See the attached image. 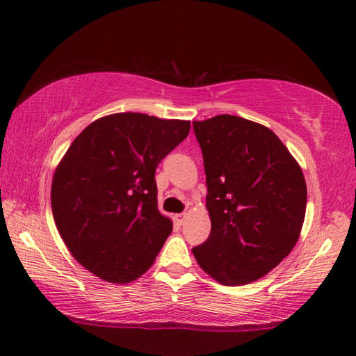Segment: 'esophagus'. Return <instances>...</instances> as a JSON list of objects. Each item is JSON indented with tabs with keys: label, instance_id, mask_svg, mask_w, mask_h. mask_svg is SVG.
<instances>
[{
	"label": "esophagus",
	"instance_id": "esophagus-1",
	"mask_svg": "<svg viewBox=\"0 0 356 356\" xmlns=\"http://www.w3.org/2000/svg\"><path fill=\"white\" fill-rule=\"evenodd\" d=\"M186 216H188L186 213H177L176 215V221L179 222V225H184V222L186 221Z\"/></svg>",
	"mask_w": 356,
	"mask_h": 356
}]
</instances>
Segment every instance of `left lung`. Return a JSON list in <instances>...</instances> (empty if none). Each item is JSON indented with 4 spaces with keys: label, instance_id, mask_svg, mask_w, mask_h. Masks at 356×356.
Returning a JSON list of instances; mask_svg holds the SVG:
<instances>
[{
    "label": "left lung",
    "instance_id": "obj_1",
    "mask_svg": "<svg viewBox=\"0 0 356 356\" xmlns=\"http://www.w3.org/2000/svg\"><path fill=\"white\" fill-rule=\"evenodd\" d=\"M206 171L212 221L197 264L225 286L248 284L275 268L297 243L306 212L301 168L272 130L220 114L193 122Z\"/></svg>",
    "mask_w": 356,
    "mask_h": 356
}]
</instances>
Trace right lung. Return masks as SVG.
<instances>
[{
	"label": "right lung",
	"mask_w": 356,
	"mask_h": 356,
	"mask_svg": "<svg viewBox=\"0 0 356 356\" xmlns=\"http://www.w3.org/2000/svg\"><path fill=\"white\" fill-rule=\"evenodd\" d=\"M188 131V120L118 113L70 144L53 176L51 210L84 268L110 282L147 272L172 231L156 207L155 170Z\"/></svg>",
	"instance_id": "obj_1"
}]
</instances>
